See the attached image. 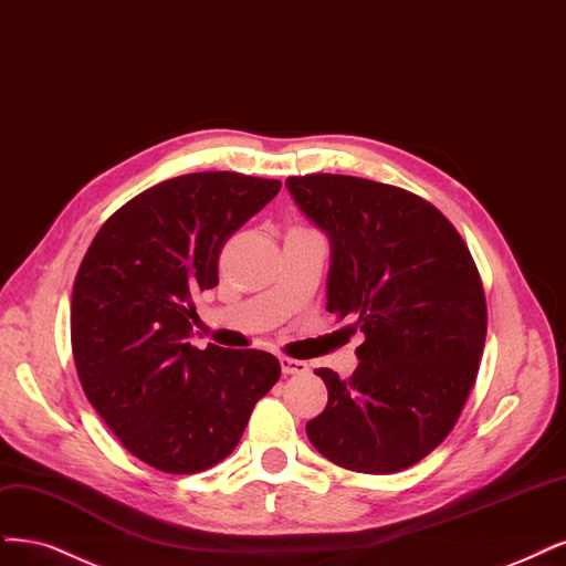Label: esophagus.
Masks as SVG:
<instances>
[{
  "mask_svg": "<svg viewBox=\"0 0 566 566\" xmlns=\"http://www.w3.org/2000/svg\"><path fill=\"white\" fill-rule=\"evenodd\" d=\"M281 369H283V375H304L308 365L304 360H295V358L283 356L281 358Z\"/></svg>",
  "mask_w": 566,
  "mask_h": 566,
  "instance_id": "34e87169",
  "label": "esophagus"
}]
</instances>
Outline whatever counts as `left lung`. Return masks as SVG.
Listing matches in <instances>:
<instances>
[{"instance_id":"1","label":"left lung","mask_w":566,"mask_h":566,"mask_svg":"<svg viewBox=\"0 0 566 566\" xmlns=\"http://www.w3.org/2000/svg\"><path fill=\"white\" fill-rule=\"evenodd\" d=\"M285 185L333 243L327 311L365 335L348 379L316 369L327 405L306 436L346 471H405L450 436L475 386L486 337L480 271L454 224L412 191L333 172Z\"/></svg>"}]
</instances>
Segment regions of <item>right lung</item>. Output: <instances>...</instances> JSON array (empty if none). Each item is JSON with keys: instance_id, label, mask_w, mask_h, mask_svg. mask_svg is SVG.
Listing matches in <instances>:
<instances>
[{"instance_id": "obj_1", "label": "right lung", "mask_w": 566, "mask_h": 566, "mask_svg": "<svg viewBox=\"0 0 566 566\" xmlns=\"http://www.w3.org/2000/svg\"><path fill=\"white\" fill-rule=\"evenodd\" d=\"M279 180L210 170L145 189L97 229L72 287V356L126 450L172 475L224 461L281 377L266 350L191 346L193 295L218 285L229 237Z\"/></svg>"}]
</instances>
